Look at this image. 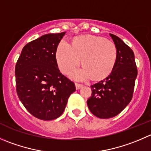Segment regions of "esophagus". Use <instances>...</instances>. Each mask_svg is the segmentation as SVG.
Wrapping results in <instances>:
<instances>
[{
    "instance_id": "34e87169",
    "label": "esophagus",
    "mask_w": 151,
    "mask_h": 151,
    "mask_svg": "<svg viewBox=\"0 0 151 151\" xmlns=\"http://www.w3.org/2000/svg\"><path fill=\"white\" fill-rule=\"evenodd\" d=\"M83 85L80 84V83H75V86H76V88H77V89H80V88L83 87Z\"/></svg>"
}]
</instances>
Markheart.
Returning <instances> with one entry per match:
<instances>
[{
  "instance_id": "b5f03b06",
  "label": "heart",
  "mask_w": 151,
  "mask_h": 151,
  "mask_svg": "<svg viewBox=\"0 0 151 151\" xmlns=\"http://www.w3.org/2000/svg\"><path fill=\"white\" fill-rule=\"evenodd\" d=\"M56 58L59 68L64 74H68L78 66L82 59L84 68L74 71L72 77L86 80L91 76L93 80H101L112 71L117 58V49L114 43L105 37L83 35L74 39L72 45L61 40L57 49Z\"/></svg>"
}]
</instances>
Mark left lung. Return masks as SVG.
<instances>
[{"mask_svg":"<svg viewBox=\"0 0 151 151\" xmlns=\"http://www.w3.org/2000/svg\"><path fill=\"white\" fill-rule=\"evenodd\" d=\"M117 49V58L112 71L106 78L91 86L92 93L88 107L101 119L114 117L129 104L133 97L137 68L132 49L112 34Z\"/></svg>","mask_w":151,"mask_h":151,"instance_id":"1","label":"left lung"}]
</instances>
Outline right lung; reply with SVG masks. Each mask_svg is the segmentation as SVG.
Instances as JSON below:
<instances>
[{"label":"right lung","mask_w":151,"mask_h":151,"mask_svg":"<svg viewBox=\"0 0 151 151\" xmlns=\"http://www.w3.org/2000/svg\"><path fill=\"white\" fill-rule=\"evenodd\" d=\"M65 34H47L29 42L15 65L17 96L31 114L42 120L61 116L76 91L74 83L60 73L56 60L58 44Z\"/></svg>","instance_id":"add662e5"}]
</instances>
